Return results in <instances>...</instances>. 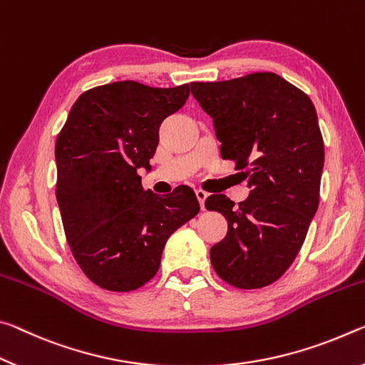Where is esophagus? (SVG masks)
Wrapping results in <instances>:
<instances>
[{"instance_id":"obj_1","label":"esophagus","mask_w":365,"mask_h":365,"mask_svg":"<svg viewBox=\"0 0 365 365\" xmlns=\"http://www.w3.org/2000/svg\"><path fill=\"white\" fill-rule=\"evenodd\" d=\"M195 195H197V199H199V202H200V208H202V210H205V200H207L208 194L205 192V190L197 189L195 190Z\"/></svg>"}]
</instances>
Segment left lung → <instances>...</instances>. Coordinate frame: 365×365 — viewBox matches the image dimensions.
<instances>
[{"instance_id":"8db88e82","label":"left lung","mask_w":365,"mask_h":365,"mask_svg":"<svg viewBox=\"0 0 365 365\" xmlns=\"http://www.w3.org/2000/svg\"><path fill=\"white\" fill-rule=\"evenodd\" d=\"M190 92L213 119L222 158L235 161L252 189L239 205L225 194L205 200L228 220L212 265L235 288H265L294 262L319 208L325 148L315 106L274 73L190 82Z\"/></svg>"}]
</instances>
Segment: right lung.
Here are the masks:
<instances>
[{"instance_id":"1","label":"right lung","mask_w":365,"mask_h":365,"mask_svg":"<svg viewBox=\"0 0 365 365\" xmlns=\"http://www.w3.org/2000/svg\"><path fill=\"white\" fill-rule=\"evenodd\" d=\"M189 93V83H105L76 100L59 130L56 199L64 235L77 265L100 288L126 292L150 282L168 237L200 212L189 186L160 197L143 190L139 175L150 170L161 121Z\"/></svg>"}]
</instances>
